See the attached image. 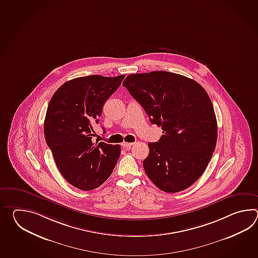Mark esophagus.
Returning <instances> with one entry per match:
<instances>
[{
    "label": "esophagus",
    "instance_id": "1",
    "mask_svg": "<svg viewBox=\"0 0 258 258\" xmlns=\"http://www.w3.org/2000/svg\"><path fill=\"white\" fill-rule=\"evenodd\" d=\"M133 145H134V143L124 142L121 144V146H122L123 148H125V149H129V148H131Z\"/></svg>",
    "mask_w": 258,
    "mask_h": 258
}]
</instances>
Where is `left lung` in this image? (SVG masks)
Listing matches in <instances>:
<instances>
[{
	"instance_id": "1",
	"label": "left lung",
	"mask_w": 258,
	"mask_h": 258,
	"mask_svg": "<svg viewBox=\"0 0 258 258\" xmlns=\"http://www.w3.org/2000/svg\"><path fill=\"white\" fill-rule=\"evenodd\" d=\"M122 86L161 126L158 142L148 143L143 166L148 178L166 192H181L202 175L214 152L218 125L203 87L178 74L155 71L129 75Z\"/></svg>"
}]
</instances>
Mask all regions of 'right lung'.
Wrapping results in <instances>:
<instances>
[{
	"mask_svg": "<svg viewBox=\"0 0 258 258\" xmlns=\"http://www.w3.org/2000/svg\"><path fill=\"white\" fill-rule=\"evenodd\" d=\"M124 77H77L60 86L49 100L45 140L61 175L83 191L100 186L120 157V145L94 142L93 127Z\"/></svg>",
	"mask_w": 258,
	"mask_h": 258,
	"instance_id": "right-lung-1",
	"label": "right lung"
}]
</instances>
